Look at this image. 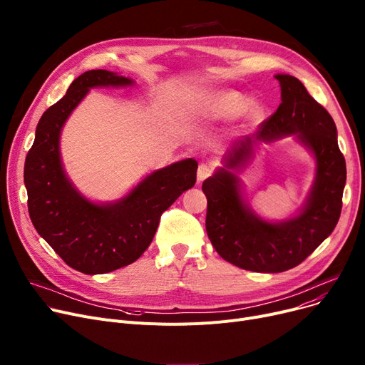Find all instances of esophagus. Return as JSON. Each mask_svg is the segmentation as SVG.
I'll return each mask as SVG.
<instances>
[{"label": "esophagus", "instance_id": "obj_1", "mask_svg": "<svg viewBox=\"0 0 365 365\" xmlns=\"http://www.w3.org/2000/svg\"><path fill=\"white\" fill-rule=\"evenodd\" d=\"M210 175H212V167L207 164H200L198 171H197V180L201 183L202 180H205Z\"/></svg>", "mask_w": 365, "mask_h": 365}]
</instances>
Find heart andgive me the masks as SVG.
<instances>
[{
    "label": "heart",
    "mask_w": 365,
    "mask_h": 365,
    "mask_svg": "<svg viewBox=\"0 0 365 365\" xmlns=\"http://www.w3.org/2000/svg\"><path fill=\"white\" fill-rule=\"evenodd\" d=\"M192 106L201 118L231 120L242 118V127L259 125L266 117V108L259 101H250L237 90H210L194 96Z\"/></svg>",
    "instance_id": "b5f03b06"
}]
</instances>
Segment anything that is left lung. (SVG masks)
<instances>
[{"instance_id": "left-lung-1", "label": "left lung", "mask_w": 365, "mask_h": 365, "mask_svg": "<svg viewBox=\"0 0 365 365\" xmlns=\"http://www.w3.org/2000/svg\"><path fill=\"white\" fill-rule=\"evenodd\" d=\"M281 103L252 136L229 149L213 176L204 180L205 229L222 259L241 269L277 274L302 263L336 227L346 163L337 145V128L325 110L289 73H277ZM293 135L316 160V179L299 212L284 221H266L246 202L236 171L252 158L254 146Z\"/></svg>"}]
</instances>
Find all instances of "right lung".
I'll return each mask as SVG.
<instances>
[{"mask_svg":"<svg viewBox=\"0 0 365 365\" xmlns=\"http://www.w3.org/2000/svg\"><path fill=\"white\" fill-rule=\"evenodd\" d=\"M134 80L91 69L75 78L35 130L24 179L31 220L66 264L87 275L108 274L136 262L157 232L161 215L197 182L198 163L186 158L152 171L127 195L110 202L84 197L68 178L61 134L73 109L96 87H130Z\"/></svg>","mask_w":365,"mask_h":365,"instance_id":"1","label":"right lung"}]
</instances>
